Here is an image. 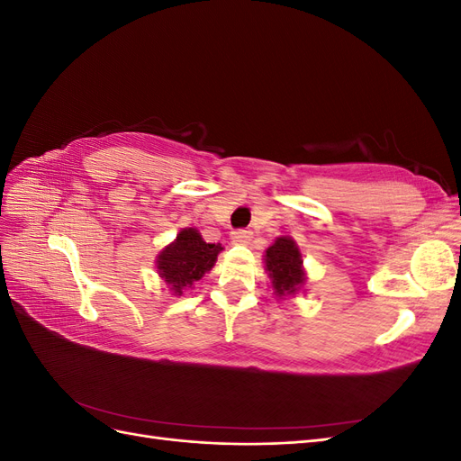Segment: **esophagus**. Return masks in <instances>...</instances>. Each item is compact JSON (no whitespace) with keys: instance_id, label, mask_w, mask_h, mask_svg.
Masks as SVG:
<instances>
[{"instance_id":"34e87169","label":"esophagus","mask_w":461,"mask_h":461,"mask_svg":"<svg viewBox=\"0 0 461 461\" xmlns=\"http://www.w3.org/2000/svg\"><path fill=\"white\" fill-rule=\"evenodd\" d=\"M249 239H252V232H249V230L239 229V230H232V232H230V240H232L234 244H248Z\"/></svg>"}]
</instances>
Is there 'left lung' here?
<instances>
[{
  "mask_svg": "<svg viewBox=\"0 0 461 461\" xmlns=\"http://www.w3.org/2000/svg\"><path fill=\"white\" fill-rule=\"evenodd\" d=\"M303 259L300 248L290 236L276 239L265 249V271L269 273L271 285L278 298L294 296L305 283Z\"/></svg>",
  "mask_w": 461,
  "mask_h": 461,
  "instance_id": "8db88e82",
  "label": "left lung"
}]
</instances>
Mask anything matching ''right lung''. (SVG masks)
<instances>
[{
    "label": "right lung",
    "mask_w": 461,
    "mask_h": 461,
    "mask_svg": "<svg viewBox=\"0 0 461 461\" xmlns=\"http://www.w3.org/2000/svg\"><path fill=\"white\" fill-rule=\"evenodd\" d=\"M221 244H207L196 229H183L176 239L165 246L156 261L159 276L175 296L213 269Z\"/></svg>",
    "instance_id": "obj_1"
}]
</instances>
